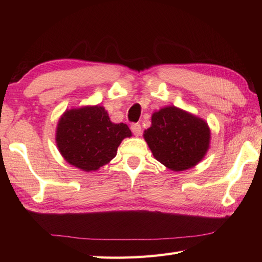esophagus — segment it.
Returning a JSON list of instances; mask_svg holds the SVG:
<instances>
[{
	"label": "esophagus",
	"instance_id": "esophagus-1",
	"mask_svg": "<svg viewBox=\"0 0 262 262\" xmlns=\"http://www.w3.org/2000/svg\"><path fill=\"white\" fill-rule=\"evenodd\" d=\"M130 129L133 132V134H134L135 136H140L142 134V127L140 124H133Z\"/></svg>",
	"mask_w": 262,
	"mask_h": 262
}]
</instances>
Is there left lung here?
Returning a JSON list of instances; mask_svg holds the SVG:
<instances>
[{"label": "left lung", "instance_id": "obj_1", "mask_svg": "<svg viewBox=\"0 0 262 262\" xmlns=\"http://www.w3.org/2000/svg\"><path fill=\"white\" fill-rule=\"evenodd\" d=\"M151 122L143 137L153 157L168 169L185 171L205 158L210 144V129L203 118L168 105L153 113Z\"/></svg>", "mask_w": 262, "mask_h": 262}]
</instances>
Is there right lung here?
<instances>
[{"instance_id": "add662e5", "label": "right lung", "mask_w": 262, "mask_h": 262, "mask_svg": "<svg viewBox=\"0 0 262 262\" xmlns=\"http://www.w3.org/2000/svg\"><path fill=\"white\" fill-rule=\"evenodd\" d=\"M132 132L124 122L110 120L100 104L66 109L56 127V145L69 164L94 172L113 160L121 141Z\"/></svg>"}]
</instances>
